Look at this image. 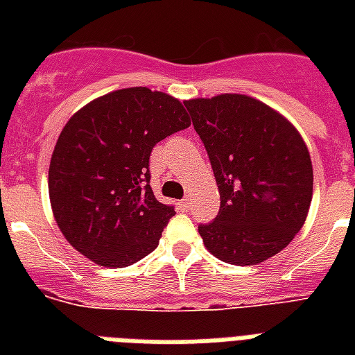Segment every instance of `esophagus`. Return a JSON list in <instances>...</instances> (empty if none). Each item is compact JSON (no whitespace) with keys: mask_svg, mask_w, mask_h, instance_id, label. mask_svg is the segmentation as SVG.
Returning a JSON list of instances; mask_svg holds the SVG:
<instances>
[{"mask_svg":"<svg viewBox=\"0 0 355 355\" xmlns=\"http://www.w3.org/2000/svg\"><path fill=\"white\" fill-rule=\"evenodd\" d=\"M189 205H191V202H189V197H186V199H182L180 202H178V208H180L182 211H188Z\"/></svg>","mask_w":355,"mask_h":355,"instance_id":"34e87169","label":"esophagus"}]
</instances>
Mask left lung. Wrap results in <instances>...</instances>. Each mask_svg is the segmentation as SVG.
I'll return each mask as SVG.
<instances>
[{"label": "left lung", "mask_w": 355, "mask_h": 355, "mask_svg": "<svg viewBox=\"0 0 355 355\" xmlns=\"http://www.w3.org/2000/svg\"><path fill=\"white\" fill-rule=\"evenodd\" d=\"M221 195L214 223L199 225L205 247L232 265L272 258L302 228L313 167L298 130L265 103L241 94L184 101Z\"/></svg>", "instance_id": "8db88e82"}]
</instances>
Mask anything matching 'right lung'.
I'll return each instance as SVG.
<instances>
[{"mask_svg":"<svg viewBox=\"0 0 355 355\" xmlns=\"http://www.w3.org/2000/svg\"><path fill=\"white\" fill-rule=\"evenodd\" d=\"M189 125L182 103L144 86L97 97L69 118L47 184L55 221L71 247L116 269L158 247L175 208L150 189V150Z\"/></svg>","mask_w":355,"mask_h":355,"instance_id":"right-lung-1","label":"right lung"}]
</instances>
